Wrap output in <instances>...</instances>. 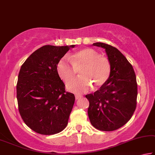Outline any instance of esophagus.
Segmentation results:
<instances>
[{
  "label": "esophagus",
  "instance_id": "34e87169",
  "mask_svg": "<svg viewBox=\"0 0 155 155\" xmlns=\"http://www.w3.org/2000/svg\"><path fill=\"white\" fill-rule=\"evenodd\" d=\"M82 96H81V95H78V94H76L75 95V99L76 100H78V99H80L81 97H82Z\"/></svg>",
  "mask_w": 155,
  "mask_h": 155
}]
</instances>
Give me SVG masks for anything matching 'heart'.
<instances>
[{
    "label": "heart",
    "mask_w": 155,
    "mask_h": 155,
    "mask_svg": "<svg viewBox=\"0 0 155 155\" xmlns=\"http://www.w3.org/2000/svg\"><path fill=\"white\" fill-rule=\"evenodd\" d=\"M68 58H62L57 64V72L64 82L74 80L80 71L82 78L69 83L68 89L82 94L89 91L92 86L97 89L107 82L111 75V64L105 57L100 55L92 48H84L76 52Z\"/></svg>",
    "instance_id": "heart-1"
}]
</instances>
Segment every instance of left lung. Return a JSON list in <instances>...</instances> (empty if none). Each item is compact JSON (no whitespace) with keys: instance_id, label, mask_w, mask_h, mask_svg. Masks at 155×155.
<instances>
[{"instance_id":"1","label":"left lung","mask_w":155,"mask_h":155,"mask_svg":"<svg viewBox=\"0 0 155 155\" xmlns=\"http://www.w3.org/2000/svg\"><path fill=\"white\" fill-rule=\"evenodd\" d=\"M93 45L105 49L111 71L99 90L86 95L89 101L88 115L95 128L114 131L130 120L137 107V78L132 64L116 48L101 42Z\"/></svg>"}]
</instances>
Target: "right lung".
<instances>
[{"mask_svg":"<svg viewBox=\"0 0 155 155\" xmlns=\"http://www.w3.org/2000/svg\"><path fill=\"white\" fill-rule=\"evenodd\" d=\"M74 46L46 45L31 54L21 66L16 84L18 111L35 132L54 134L68 124L75 98L74 94L65 91L57 64Z\"/></svg>","mask_w":155,"mask_h":155,"instance_id":"obj_1","label":"right lung"}]
</instances>
